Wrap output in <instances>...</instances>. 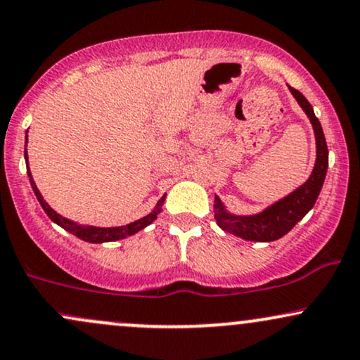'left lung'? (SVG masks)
I'll use <instances>...</instances> for the list:
<instances>
[{"instance_id": "1", "label": "left lung", "mask_w": 360, "mask_h": 360, "mask_svg": "<svg viewBox=\"0 0 360 360\" xmlns=\"http://www.w3.org/2000/svg\"><path fill=\"white\" fill-rule=\"evenodd\" d=\"M289 91L296 101L300 103L301 108L308 115L309 122H311L313 130H315L316 137V162L313 167L311 176L303 186H300L296 191L288 194L286 198L279 200L269 208L264 210L262 213L252 214V217H237V214H230L223 208L220 198L214 196V220L218 226L225 232L237 235V237L245 238L252 242H272L286 235L292 226L298 223L301 218L307 214L309 210L315 206L318 194L323 186L326 169H328V147H326V140L321 130L320 122L315 117L311 105H309L307 98L300 93L298 89L291 88Z\"/></svg>"}]
</instances>
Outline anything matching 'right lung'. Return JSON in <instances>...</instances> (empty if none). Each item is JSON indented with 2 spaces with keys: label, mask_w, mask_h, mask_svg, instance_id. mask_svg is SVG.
I'll list each match as a JSON object with an SVG mask.
<instances>
[{
  "label": "right lung",
  "mask_w": 360,
  "mask_h": 360,
  "mask_svg": "<svg viewBox=\"0 0 360 360\" xmlns=\"http://www.w3.org/2000/svg\"><path fill=\"white\" fill-rule=\"evenodd\" d=\"M27 172H28V179H30L32 189H34L37 200H39V203L42 205L44 212L47 213V217L51 218L53 223H57V225L62 226L64 230H68L69 233L76 235V237L81 238V240L91 242V243H103V242L120 240V238H125V237H128V235H134V233L140 232V230L146 229L147 225H150V223L155 220L157 214L160 213V206H162V203H164V198H166V196L160 198L154 212L148 213L147 217L140 218V220H137V221L128 223V225L111 226V229H100V226H81V225H77V223L68 220V218L60 217L59 213L53 212L51 206L45 203L42 194H40L39 189H37V186L34 183V177H32V172H30V169H28V166H27Z\"/></svg>",
  "instance_id": "1"
}]
</instances>
